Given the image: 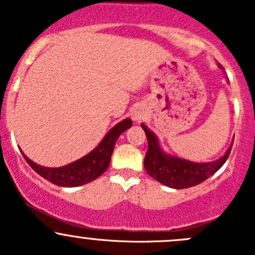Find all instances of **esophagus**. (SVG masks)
I'll return each instance as SVG.
<instances>
[{
    "label": "esophagus",
    "instance_id": "obj_1",
    "mask_svg": "<svg viewBox=\"0 0 255 255\" xmlns=\"http://www.w3.org/2000/svg\"><path fill=\"white\" fill-rule=\"evenodd\" d=\"M144 117H145V113H144L143 111H140V110H137V111H134L132 113V118L134 122H140Z\"/></svg>",
    "mask_w": 255,
    "mask_h": 255
}]
</instances>
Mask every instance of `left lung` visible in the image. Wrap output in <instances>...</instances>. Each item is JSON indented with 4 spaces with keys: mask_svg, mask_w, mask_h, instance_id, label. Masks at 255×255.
Masks as SVG:
<instances>
[{
    "mask_svg": "<svg viewBox=\"0 0 255 255\" xmlns=\"http://www.w3.org/2000/svg\"><path fill=\"white\" fill-rule=\"evenodd\" d=\"M220 68L222 66L220 65ZM140 126L148 139V150L144 158V168L153 179L171 189H187L201 184L202 181L213 175L218 169H221V166L230 156L232 149L233 143L231 144L225 155L217 160L208 161V163H194L164 153L159 145L156 135L144 123Z\"/></svg>",
    "mask_w": 255,
    "mask_h": 255,
    "instance_id": "1",
    "label": "left lung"
}]
</instances>
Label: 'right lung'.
<instances>
[{
    "label": "right lung",
    "mask_w": 255,
    "mask_h": 255,
    "mask_svg": "<svg viewBox=\"0 0 255 255\" xmlns=\"http://www.w3.org/2000/svg\"><path fill=\"white\" fill-rule=\"evenodd\" d=\"M132 120L126 118L121 121L120 123L111 128L109 133L105 135L101 143L96 146L92 151H90L87 155L82 156L79 160L74 163L68 164L60 168H45L38 164L33 163L29 158L22 153L27 163L32 166L35 173L39 174L51 184H55L58 186L63 187H75L87 184L92 180L101 176L107 170L111 161V155L113 153V148L117 142L118 137L125 132L126 129L132 127Z\"/></svg>",
    "instance_id": "right-lung-1"
}]
</instances>
